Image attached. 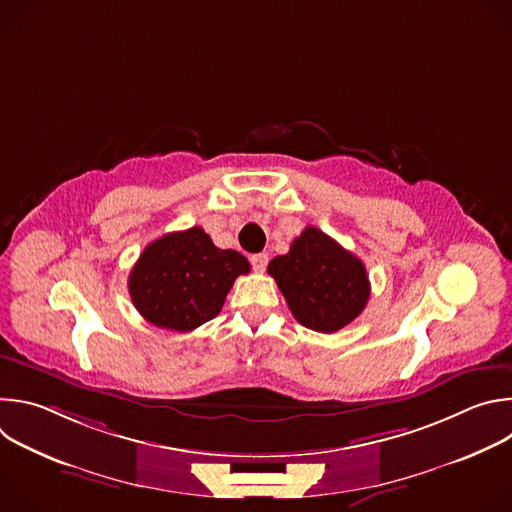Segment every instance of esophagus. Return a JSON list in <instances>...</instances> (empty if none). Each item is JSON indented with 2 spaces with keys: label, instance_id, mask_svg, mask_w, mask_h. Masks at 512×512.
Returning a JSON list of instances; mask_svg holds the SVG:
<instances>
[{
  "label": "esophagus",
  "instance_id": "34e87169",
  "mask_svg": "<svg viewBox=\"0 0 512 512\" xmlns=\"http://www.w3.org/2000/svg\"><path fill=\"white\" fill-rule=\"evenodd\" d=\"M267 261H269V259H267L265 253H255V255H251V265H253L255 271H265Z\"/></svg>",
  "mask_w": 512,
  "mask_h": 512
}]
</instances>
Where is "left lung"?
Wrapping results in <instances>:
<instances>
[{
	"label": "left lung",
	"mask_w": 512,
	"mask_h": 512,
	"mask_svg": "<svg viewBox=\"0 0 512 512\" xmlns=\"http://www.w3.org/2000/svg\"><path fill=\"white\" fill-rule=\"evenodd\" d=\"M267 273L294 314L316 332L348 326L369 302L371 283L362 261L316 227H306L289 253L273 257Z\"/></svg>",
	"instance_id": "8db88e82"
}]
</instances>
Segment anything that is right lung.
<instances>
[{"label":"right lung","instance_id":"1","mask_svg":"<svg viewBox=\"0 0 512 512\" xmlns=\"http://www.w3.org/2000/svg\"><path fill=\"white\" fill-rule=\"evenodd\" d=\"M249 261L233 249H218L200 229L168 233L143 249L129 273V296L150 324L190 332L223 310Z\"/></svg>","mask_w":512,"mask_h":512}]
</instances>
